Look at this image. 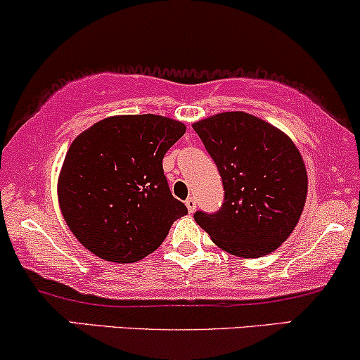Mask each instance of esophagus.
Returning a JSON list of instances; mask_svg holds the SVG:
<instances>
[{"label": "esophagus", "instance_id": "esophagus-1", "mask_svg": "<svg viewBox=\"0 0 360 360\" xmlns=\"http://www.w3.org/2000/svg\"><path fill=\"white\" fill-rule=\"evenodd\" d=\"M185 205H187L190 214H193L195 208H197V200H195V197H188L187 200H185Z\"/></svg>", "mask_w": 360, "mask_h": 360}]
</instances>
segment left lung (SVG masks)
<instances>
[{
    "label": "left lung",
    "mask_w": 360,
    "mask_h": 360,
    "mask_svg": "<svg viewBox=\"0 0 360 360\" xmlns=\"http://www.w3.org/2000/svg\"><path fill=\"white\" fill-rule=\"evenodd\" d=\"M193 130L215 162L224 185L217 212L193 219L217 245L245 259L267 255L287 240L302 214L307 172L281 130L243 112L219 113Z\"/></svg>",
    "instance_id": "8db88e82"
}]
</instances>
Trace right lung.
<instances>
[{"instance_id": "1", "label": "right lung", "mask_w": 360, "mask_h": 360, "mask_svg": "<svg viewBox=\"0 0 360 360\" xmlns=\"http://www.w3.org/2000/svg\"><path fill=\"white\" fill-rule=\"evenodd\" d=\"M185 125L158 115L101 120L70 146L58 184L75 237L100 259L131 264L165 240L187 215L163 175V157Z\"/></svg>"}]
</instances>
